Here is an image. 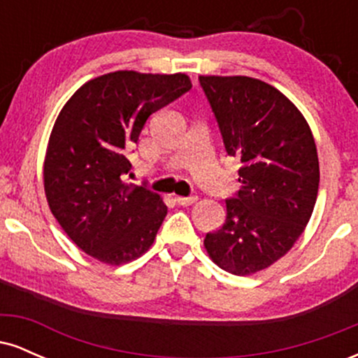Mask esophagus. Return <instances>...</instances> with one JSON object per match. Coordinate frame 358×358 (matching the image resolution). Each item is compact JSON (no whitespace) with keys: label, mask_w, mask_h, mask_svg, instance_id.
Returning a JSON list of instances; mask_svg holds the SVG:
<instances>
[{"label":"esophagus","mask_w":358,"mask_h":358,"mask_svg":"<svg viewBox=\"0 0 358 358\" xmlns=\"http://www.w3.org/2000/svg\"><path fill=\"white\" fill-rule=\"evenodd\" d=\"M175 202L182 207H188V205H193L196 202V196H175Z\"/></svg>","instance_id":"1"}]
</instances>
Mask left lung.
<instances>
[{
    "label": "left lung",
    "mask_w": 358,
    "mask_h": 358,
    "mask_svg": "<svg viewBox=\"0 0 358 358\" xmlns=\"http://www.w3.org/2000/svg\"><path fill=\"white\" fill-rule=\"evenodd\" d=\"M199 80L225 151L241 159V190L203 244L219 268L248 276L285 256L305 231L318 195V153L306 119L273 85L244 76Z\"/></svg>",
    "instance_id": "left-lung-1"
}]
</instances>
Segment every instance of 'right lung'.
I'll list each match as a JSON object with an SVG mask.
<instances>
[{
    "mask_svg": "<svg viewBox=\"0 0 358 358\" xmlns=\"http://www.w3.org/2000/svg\"><path fill=\"white\" fill-rule=\"evenodd\" d=\"M192 89L185 73L117 71L85 82L53 124L43 165L48 207L79 248L104 264L145 254L166 217L158 193L126 183L148 117Z\"/></svg>",
    "mask_w": 358,
    "mask_h": 358,
    "instance_id": "right-lung-1",
    "label": "right lung"
}]
</instances>
